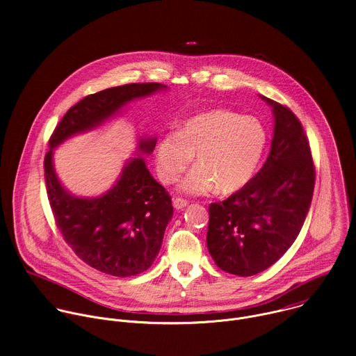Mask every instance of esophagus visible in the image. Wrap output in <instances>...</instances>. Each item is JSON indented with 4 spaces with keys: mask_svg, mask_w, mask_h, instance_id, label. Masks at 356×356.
<instances>
[{
    "mask_svg": "<svg viewBox=\"0 0 356 356\" xmlns=\"http://www.w3.org/2000/svg\"><path fill=\"white\" fill-rule=\"evenodd\" d=\"M187 204H188V202H187V200H184V198H180V197L173 198V207H175L176 210H183Z\"/></svg>",
    "mask_w": 356,
    "mask_h": 356,
    "instance_id": "obj_1",
    "label": "esophagus"
}]
</instances>
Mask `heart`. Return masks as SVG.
Listing matches in <instances>:
<instances>
[{"label":"heart","mask_w":356,"mask_h":356,"mask_svg":"<svg viewBox=\"0 0 356 356\" xmlns=\"http://www.w3.org/2000/svg\"><path fill=\"white\" fill-rule=\"evenodd\" d=\"M268 145V131L255 117L228 110L202 113L163 135L155 149L156 169L165 183L175 181L195 155L180 183L188 194H232L257 175Z\"/></svg>","instance_id":"obj_1"}]
</instances>
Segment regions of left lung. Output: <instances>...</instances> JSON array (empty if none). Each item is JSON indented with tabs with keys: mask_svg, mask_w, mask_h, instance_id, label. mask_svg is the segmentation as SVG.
<instances>
[{
	"mask_svg": "<svg viewBox=\"0 0 356 356\" xmlns=\"http://www.w3.org/2000/svg\"><path fill=\"white\" fill-rule=\"evenodd\" d=\"M261 98L275 117L269 156L243 188L209 207L210 255L220 269L236 276L261 273L284 255L307 217L316 181L298 118L276 101Z\"/></svg>",
	"mask_w": 356,
	"mask_h": 356,
	"instance_id": "obj_1",
	"label": "left lung"
}]
</instances>
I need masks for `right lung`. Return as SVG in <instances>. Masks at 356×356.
I'll list each match as a JSON object with an SVG mask.
<instances>
[{
  "label": "right lung",
  "mask_w": 356,
  "mask_h": 356,
  "mask_svg": "<svg viewBox=\"0 0 356 356\" xmlns=\"http://www.w3.org/2000/svg\"><path fill=\"white\" fill-rule=\"evenodd\" d=\"M166 88L161 83H132L90 94L65 114L49 139L43 168L56 225L81 261L107 275H139L150 268L161 250L173 216L172 198L140 156L154 152L156 139L140 138L139 155L125 163L117 183L103 195L91 198L77 197L62 186L54 168V150L67 138L118 115L129 101Z\"/></svg>",
  "instance_id": "1"
}]
</instances>
